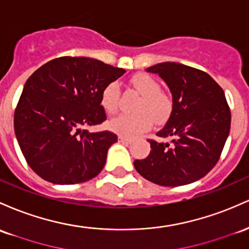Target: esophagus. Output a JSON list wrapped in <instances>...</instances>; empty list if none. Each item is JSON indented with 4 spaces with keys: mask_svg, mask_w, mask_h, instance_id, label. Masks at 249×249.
I'll use <instances>...</instances> for the list:
<instances>
[{
    "mask_svg": "<svg viewBox=\"0 0 249 249\" xmlns=\"http://www.w3.org/2000/svg\"><path fill=\"white\" fill-rule=\"evenodd\" d=\"M118 139H119V142H122V143H126V144H129L132 142V139L129 137H125V136H119Z\"/></svg>",
    "mask_w": 249,
    "mask_h": 249,
    "instance_id": "esophagus-1",
    "label": "esophagus"
}]
</instances>
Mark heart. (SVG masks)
Returning <instances> with one entry per match:
<instances>
[{"label": "heart", "mask_w": 249, "mask_h": 249, "mask_svg": "<svg viewBox=\"0 0 249 249\" xmlns=\"http://www.w3.org/2000/svg\"><path fill=\"white\" fill-rule=\"evenodd\" d=\"M133 87L142 94L137 105L138 112L132 114H119L110 120L108 125L114 132L126 137H133L149 130L154 124V118L162 122L173 111V99L160 91V84L149 74L133 76ZM120 102V87L118 83H110L104 87L100 95V104L108 114L118 111Z\"/></svg>", "instance_id": "1"}]
</instances>
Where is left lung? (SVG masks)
Returning a JSON list of instances; mask_svg holds the SVG:
<instances>
[{"instance_id":"left-lung-1","label":"left lung","mask_w":249,"mask_h":249,"mask_svg":"<svg viewBox=\"0 0 249 249\" xmlns=\"http://www.w3.org/2000/svg\"><path fill=\"white\" fill-rule=\"evenodd\" d=\"M165 81L173 94V111L158 137L149 139L151 151L133 162L147 181L178 187L206 176L220 158L229 130L231 110L225 92L208 73L178 62H160L146 68Z\"/></svg>"}]
</instances>
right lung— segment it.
Segmentation results:
<instances>
[{"instance_id":"right-lung-1","label":"right lung","mask_w":249,"mask_h":249,"mask_svg":"<svg viewBox=\"0 0 249 249\" xmlns=\"http://www.w3.org/2000/svg\"><path fill=\"white\" fill-rule=\"evenodd\" d=\"M124 73L99 60L61 56L29 76L14 113V130L35 174L54 184H75L103 170L117 135L81 127L106 120L100 95Z\"/></svg>"}]
</instances>
